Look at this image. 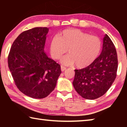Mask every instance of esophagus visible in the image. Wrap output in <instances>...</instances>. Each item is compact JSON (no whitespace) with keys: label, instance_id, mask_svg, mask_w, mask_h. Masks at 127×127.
I'll list each match as a JSON object with an SVG mask.
<instances>
[{"label":"esophagus","instance_id":"34e87169","mask_svg":"<svg viewBox=\"0 0 127 127\" xmlns=\"http://www.w3.org/2000/svg\"><path fill=\"white\" fill-rule=\"evenodd\" d=\"M61 70H62V72H64L66 70V68L64 67V66H61Z\"/></svg>","mask_w":127,"mask_h":127}]
</instances>
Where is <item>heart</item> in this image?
<instances>
[{
	"label": "heart",
	"mask_w": 127,
	"mask_h": 127,
	"mask_svg": "<svg viewBox=\"0 0 127 127\" xmlns=\"http://www.w3.org/2000/svg\"><path fill=\"white\" fill-rule=\"evenodd\" d=\"M101 46V41L97 36L90 35L78 29H68L51 38L49 51L54 59L60 60L68 49L69 55L62 63L65 65L75 64L77 68H83L97 59Z\"/></svg>",
	"instance_id": "heart-1"
}]
</instances>
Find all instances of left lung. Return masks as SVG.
I'll return each instance as SVG.
<instances>
[{
  "label": "left lung",
  "instance_id": "left-lung-1",
  "mask_svg": "<svg viewBox=\"0 0 127 127\" xmlns=\"http://www.w3.org/2000/svg\"><path fill=\"white\" fill-rule=\"evenodd\" d=\"M118 57L115 47L107 35L103 38L101 54L87 67L75 69L74 89L83 98L94 100L106 93L117 77Z\"/></svg>",
  "mask_w": 127,
  "mask_h": 127
}]
</instances>
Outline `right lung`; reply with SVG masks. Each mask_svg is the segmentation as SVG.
Returning <instances> with one entry per match:
<instances>
[{"mask_svg":"<svg viewBox=\"0 0 127 127\" xmlns=\"http://www.w3.org/2000/svg\"><path fill=\"white\" fill-rule=\"evenodd\" d=\"M47 27H35L21 33L13 43L8 67L19 90L34 98L46 97L54 90L61 65L44 51Z\"/></svg>","mask_w":127,"mask_h":127,"instance_id":"add662e5","label":"right lung"}]
</instances>
